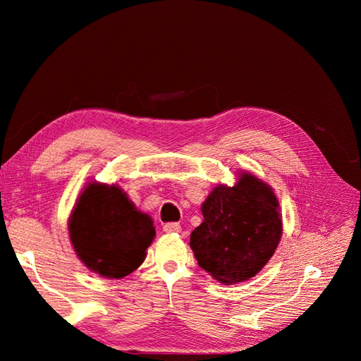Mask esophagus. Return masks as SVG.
<instances>
[{
	"instance_id": "esophagus-1",
	"label": "esophagus",
	"mask_w": 361,
	"mask_h": 361,
	"mask_svg": "<svg viewBox=\"0 0 361 361\" xmlns=\"http://www.w3.org/2000/svg\"><path fill=\"white\" fill-rule=\"evenodd\" d=\"M162 231L166 233H180L182 227L179 223H167V224H164Z\"/></svg>"
}]
</instances>
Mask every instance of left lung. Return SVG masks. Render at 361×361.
Listing matches in <instances>:
<instances>
[{
	"instance_id": "8db88e82",
	"label": "left lung",
	"mask_w": 361,
	"mask_h": 361,
	"mask_svg": "<svg viewBox=\"0 0 361 361\" xmlns=\"http://www.w3.org/2000/svg\"><path fill=\"white\" fill-rule=\"evenodd\" d=\"M236 173L235 185L220 183L207 195L202 203L203 223L190 236L199 267L224 285L255 277L283 235L274 190L253 173Z\"/></svg>"
}]
</instances>
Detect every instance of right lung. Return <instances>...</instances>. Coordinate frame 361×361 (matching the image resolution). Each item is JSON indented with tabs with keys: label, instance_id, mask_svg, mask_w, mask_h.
Masks as SVG:
<instances>
[{
	"label": "right lung",
	"instance_id": "1",
	"mask_svg": "<svg viewBox=\"0 0 361 361\" xmlns=\"http://www.w3.org/2000/svg\"><path fill=\"white\" fill-rule=\"evenodd\" d=\"M76 256L94 274L123 279L143 264L157 235L150 215L137 209L117 183H85L68 220Z\"/></svg>",
	"mask_w": 361,
	"mask_h": 361
}]
</instances>
